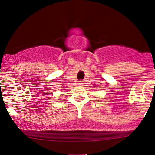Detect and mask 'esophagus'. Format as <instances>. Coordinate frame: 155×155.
<instances>
[{
    "label": "esophagus",
    "instance_id": "obj_1",
    "mask_svg": "<svg viewBox=\"0 0 155 155\" xmlns=\"http://www.w3.org/2000/svg\"><path fill=\"white\" fill-rule=\"evenodd\" d=\"M84 84V83H83V81H79V85H82V84Z\"/></svg>",
    "mask_w": 155,
    "mask_h": 155
}]
</instances>
